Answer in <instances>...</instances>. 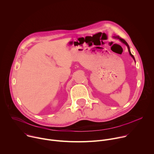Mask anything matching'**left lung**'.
Instances as JSON below:
<instances>
[{"mask_svg": "<svg viewBox=\"0 0 154 154\" xmlns=\"http://www.w3.org/2000/svg\"><path fill=\"white\" fill-rule=\"evenodd\" d=\"M113 38H117V39H119L122 42H123L124 44H125V45L127 46V48H128V52H129V54L130 55V56L132 57L133 58H134V60H135V58H134V55L131 54V52H130V48H129V46H128V45L127 44V42L124 39H122V38H121L119 36H113Z\"/></svg>", "mask_w": 154, "mask_h": 154, "instance_id": "8db88e82", "label": "left lung"}]
</instances>
